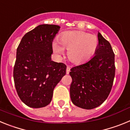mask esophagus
<instances>
[{
  "label": "esophagus",
  "mask_w": 130,
  "mask_h": 130,
  "mask_svg": "<svg viewBox=\"0 0 130 130\" xmlns=\"http://www.w3.org/2000/svg\"><path fill=\"white\" fill-rule=\"evenodd\" d=\"M70 71V68L69 66H67V68H66V74H69Z\"/></svg>",
  "instance_id": "1"
}]
</instances>
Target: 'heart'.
Returning <instances> with one entry per match:
<instances>
[{
	"label": "heart",
	"mask_w": 130,
	"mask_h": 130,
	"mask_svg": "<svg viewBox=\"0 0 130 130\" xmlns=\"http://www.w3.org/2000/svg\"><path fill=\"white\" fill-rule=\"evenodd\" d=\"M98 39L96 36L84 31H67L62 33L59 42H53V49L57 54H62L64 48L68 50V57L71 62L80 64L87 61L97 49Z\"/></svg>",
	"instance_id": "b5f03b06"
}]
</instances>
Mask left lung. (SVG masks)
Returning a JSON list of instances; mask_svg holds the SVG:
<instances>
[{
	"label": "left lung",
	"instance_id": "obj_1",
	"mask_svg": "<svg viewBox=\"0 0 130 130\" xmlns=\"http://www.w3.org/2000/svg\"><path fill=\"white\" fill-rule=\"evenodd\" d=\"M95 55L85 64L73 67L70 75V98L76 106L92 109L102 105L109 95L115 75V54L100 33Z\"/></svg>",
	"mask_w": 130,
	"mask_h": 130
}]
</instances>
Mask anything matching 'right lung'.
Wrapping results in <instances>:
<instances>
[{"instance_id":"right-lung-1","label":"right lung","mask_w":130,"mask_h":130,"mask_svg":"<svg viewBox=\"0 0 130 130\" xmlns=\"http://www.w3.org/2000/svg\"><path fill=\"white\" fill-rule=\"evenodd\" d=\"M55 25H40L26 33L16 53L15 87L21 100L30 107L49 105L55 87L66 74V64L51 60L52 42L60 29Z\"/></svg>"}]
</instances>
